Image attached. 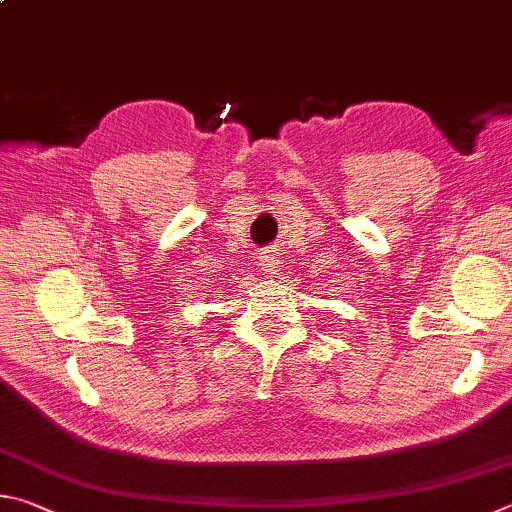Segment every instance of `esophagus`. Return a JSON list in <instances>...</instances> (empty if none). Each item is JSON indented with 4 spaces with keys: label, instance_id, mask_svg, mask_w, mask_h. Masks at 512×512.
I'll use <instances>...</instances> for the list:
<instances>
[{
    "label": "esophagus",
    "instance_id": "34e87169",
    "mask_svg": "<svg viewBox=\"0 0 512 512\" xmlns=\"http://www.w3.org/2000/svg\"><path fill=\"white\" fill-rule=\"evenodd\" d=\"M259 266H262L266 273H273L275 268H280V255H277L273 248L262 250V253H259Z\"/></svg>",
    "mask_w": 512,
    "mask_h": 512
}]
</instances>
